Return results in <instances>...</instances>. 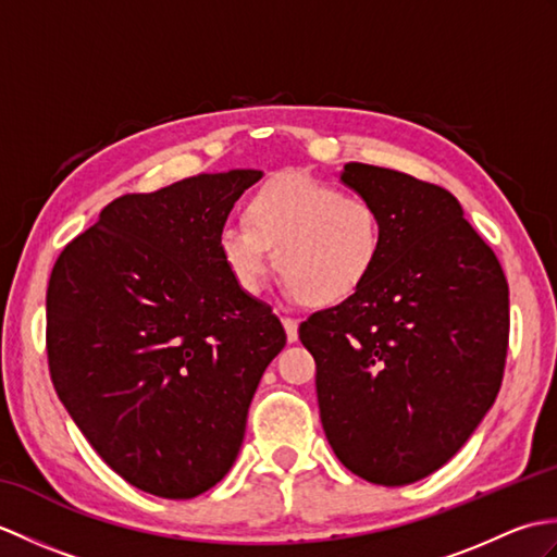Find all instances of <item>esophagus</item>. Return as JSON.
Listing matches in <instances>:
<instances>
[{
	"label": "esophagus",
	"instance_id": "obj_1",
	"mask_svg": "<svg viewBox=\"0 0 557 557\" xmlns=\"http://www.w3.org/2000/svg\"><path fill=\"white\" fill-rule=\"evenodd\" d=\"M282 325H285V333H287L289 342L299 339V321H294V318H282Z\"/></svg>",
	"mask_w": 557,
	"mask_h": 557
}]
</instances>
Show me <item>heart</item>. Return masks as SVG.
Wrapping results in <instances>:
<instances>
[{
  "label": "heart",
  "mask_w": 557,
  "mask_h": 557,
  "mask_svg": "<svg viewBox=\"0 0 557 557\" xmlns=\"http://www.w3.org/2000/svg\"><path fill=\"white\" fill-rule=\"evenodd\" d=\"M270 248L292 294L311 306H335L361 292L381 263V212L330 182L282 174L251 194L246 222L218 232L222 263L246 294L263 285Z\"/></svg>",
  "instance_id": "heart-1"
}]
</instances>
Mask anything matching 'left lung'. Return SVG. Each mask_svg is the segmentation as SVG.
<instances>
[{"label":"left lung","instance_id":"obj_1","mask_svg":"<svg viewBox=\"0 0 557 557\" xmlns=\"http://www.w3.org/2000/svg\"><path fill=\"white\" fill-rule=\"evenodd\" d=\"M339 182L381 212L361 292L301 323L330 447L354 474L407 486L441 469L493 407L510 289L459 200L405 172L347 162Z\"/></svg>","mask_w":557,"mask_h":557}]
</instances>
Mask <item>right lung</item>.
<instances>
[{
    "instance_id": "1",
    "label": "right lung",
    "mask_w": 557,
    "mask_h": 557,
    "mask_svg": "<svg viewBox=\"0 0 557 557\" xmlns=\"http://www.w3.org/2000/svg\"><path fill=\"white\" fill-rule=\"evenodd\" d=\"M260 176L198 174L112 200L57 258L47 287L59 399L108 467L160 498H196L224 479L287 342L218 251L230 210Z\"/></svg>"
}]
</instances>
